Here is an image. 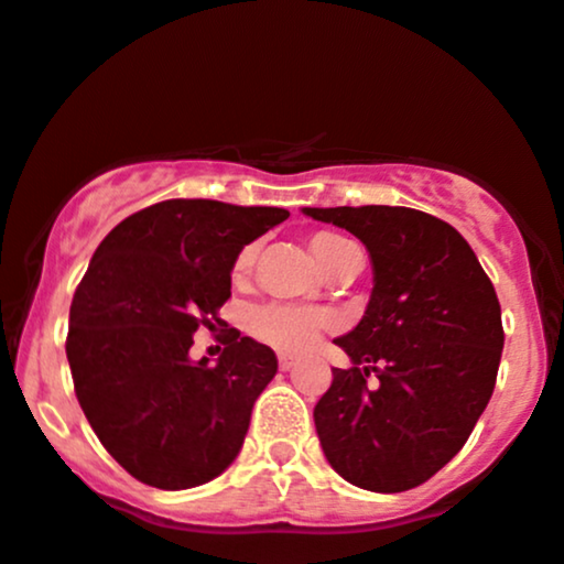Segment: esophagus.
Segmentation results:
<instances>
[{"label": "esophagus", "mask_w": 564, "mask_h": 564, "mask_svg": "<svg viewBox=\"0 0 564 564\" xmlns=\"http://www.w3.org/2000/svg\"><path fill=\"white\" fill-rule=\"evenodd\" d=\"M278 364H281L283 372H289V369L294 367V358H292V356H286V352H283V356H278Z\"/></svg>", "instance_id": "1"}]
</instances>
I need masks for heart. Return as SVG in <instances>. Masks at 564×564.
Masks as SVG:
<instances>
[{
  "label": "heart",
  "mask_w": 564,
  "mask_h": 564,
  "mask_svg": "<svg viewBox=\"0 0 564 564\" xmlns=\"http://www.w3.org/2000/svg\"><path fill=\"white\" fill-rule=\"evenodd\" d=\"M356 249L350 240L332 232H315L311 238V253L321 270H329L345 251ZM253 264V249H243L235 259V275H246ZM332 324V315L321 307L286 305V302H270L249 313V332L259 343L281 352H302L318 339V334Z\"/></svg>",
  "instance_id": "obj_1"
}]
</instances>
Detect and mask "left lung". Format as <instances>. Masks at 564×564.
Returning a JSON list of instances; mask_svg holds the SVG:
<instances>
[{"label":"left lung","mask_w":564,"mask_h":564,"mask_svg":"<svg viewBox=\"0 0 564 564\" xmlns=\"http://www.w3.org/2000/svg\"><path fill=\"white\" fill-rule=\"evenodd\" d=\"M302 214L356 235L375 275L364 318L334 339L352 367L334 369L313 410L321 447L361 490H412L460 453L490 401L503 350L498 294L466 238L436 216L404 206Z\"/></svg>","instance_id":"1"}]
</instances>
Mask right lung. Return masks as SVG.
<instances>
[{
    "mask_svg": "<svg viewBox=\"0 0 564 564\" xmlns=\"http://www.w3.org/2000/svg\"><path fill=\"white\" fill-rule=\"evenodd\" d=\"M283 219L286 208L163 200L122 219L93 253L66 358L96 436L144 485H206L243 447L275 352L230 329L216 364L192 361V334L230 300L243 246Z\"/></svg>",
    "mask_w": 564,
    "mask_h": 564,
    "instance_id": "right-lung-1",
    "label": "right lung"
}]
</instances>
